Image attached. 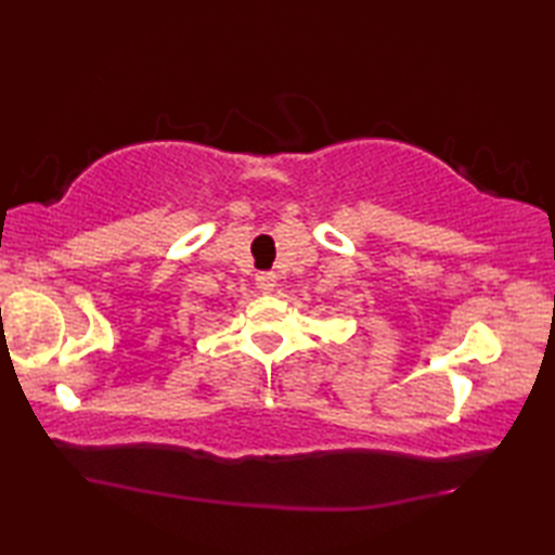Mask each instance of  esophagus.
<instances>
[{
    "label": "esophagus",
    "instance_id": "obj_1",
    "mask_svg": "<svg viewBox=\"0 0 555 555\" xmlns=\"http://www.w3.org/2000/svg\"><path fill=\"white\" fill-rule=\"evenodd\" d=\"M276 286V274L274 271H259L257 274V288L262 293H271Z\"/></svg>",
    "mask_w": 555,
    "mask_h": 555
}]
</instances>
